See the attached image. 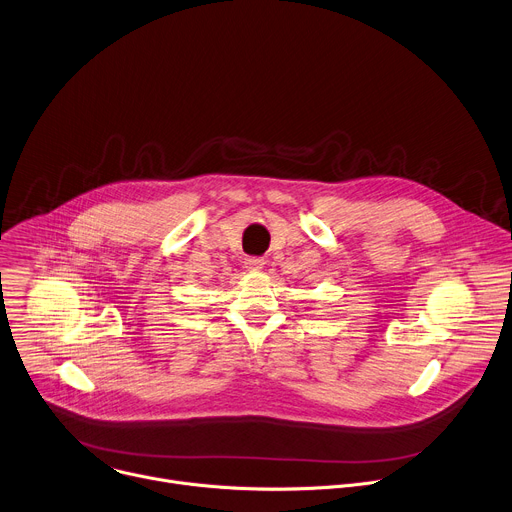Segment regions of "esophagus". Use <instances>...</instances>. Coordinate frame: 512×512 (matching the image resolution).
<instances>
[{
  "label": "esophagus",
  "mask_w": 512,
  "mask_h": 512,
  "mask_svg": "<svg viewBox=\"0 0 512 512\" xmlns=\"http://www.w3.org/2000/svg\"><path fill=\"white\" fill-rule=\"evenodd\" d=\"M263 265H265V261L261 257H247L245 259V267L249 271H259V269H263Z\"/></svg>",
  "instance_id": "34e87169"
}]
</instances>
